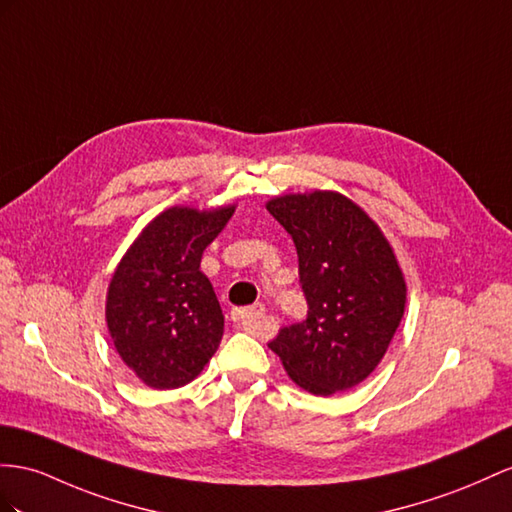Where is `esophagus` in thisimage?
I'll return each mask as SVG.
<instances>
[{
	"instance_id": "1",
	"label": "esophagus",
	"mask_w": 512,
	"mask_h": 512,
	"mask_svg": "<svg viewBox=\"0 0 512 512\" xmlns=\"http://www.w3.org/2000/svg\"><path fill=\"white\" fill-rule=\"evenodd\" d=\"M264 318V307L261 305H253V307H238L231 311V320L238 322L244 331L255 333L257 326Z\"/></svg>"
}]
</instances>
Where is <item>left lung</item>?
<instances>
[{
  "label": "left lung",
  "mask_w": 512,
  "mask_h": 512,
  "mask_svg": "<svg viewBox=\"0 0 512 512\" xmlns=\"http://www.w3.org/2000/svg\"><path fill=\"white\" fill-rule=\"evenodd\" d=\"M268 212L292 235L307 320L268 344L287 376L313 396H333L368 378L396 335L406 281L381 227L333 190L274 196Z\"/></svg>",
  "instance_id": "8db88e82"
}]
</instances>
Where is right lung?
Masks as SVG:
<instances>
[{
    "label": "right lung",
    "instance_id": "add662e5",
    "mask_svg": "<svg viewBox=\"0 0 512 512\" xmlns=\"http://www.w3.org/2000/svg\"><path fill=\"white\" fill-rule=\"evenodd\" d=\"M233 212L235 205L164 209L112 274L108 331L123 363L147 387L188 385L218 350L225 316L201 257Z\"/></svg>",
    "mask_w": 512,
    "mask_h": 512
}]
</instances>
